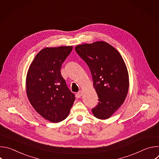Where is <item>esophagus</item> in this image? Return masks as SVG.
<instances>
[{"mask_svg": "<svg viewBox=\"0 0 159 159\" xmlns=\"http://www.w3.org/2000/svg\"><path fill=\"white\" fill-rule=\"evenodd\" d=\"M82 91L80 90V91H79V92H78V93H77V94H76V98H80L82 96Z\"/></svg>", "mask_w": 159, "mask_h": 159, "instance_id": "esophagus-1", "label": "esophagus"}]
</instances>
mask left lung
Returning <instances> with one entry per match:
<instances>
[{"instance_id": "obj_1", "label": "left lung", "mask_w": 159, "mask_h": 159, "mask_svg": "<svg viewBox=\"0 0 159 159\" xmlns=\"http://www.w3.org/2000/svg\"><path fill=\"white\" fill-rule=\"evenodd\" d=\"M91 72L98 104L92 109L95 117L109 118L124 102L129 87L125 63L120 53L109 44L98 41L75 47Z\"/></svg>"}]
</instances>
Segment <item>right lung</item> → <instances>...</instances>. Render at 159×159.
Segmentation results:
<instances>
[{
    "mask_svg": "<svg viewBox=\"0 0 159 159\" xmlns=\"http://www.w3.org/2000/svg\"><path fill=\"white\" fill-rule=\"evenodd\" d=\"M72 47L45 48L31 63L26 77V93L38 113L53 123L64 120L69 114L75 94L61 75V64Z\"/></svg>",
    "mask_w": 159,
    "mask_h": 159,
    "instance_id": "1",
    "label": "right lung"
}]
</instances>
